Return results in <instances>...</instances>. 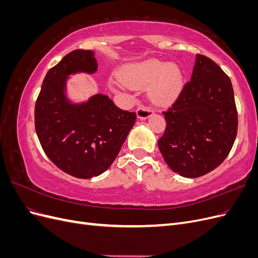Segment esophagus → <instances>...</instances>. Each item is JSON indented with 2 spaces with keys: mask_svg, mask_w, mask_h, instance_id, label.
Segmentation results:
<instances>
[{
  "mask_svg": "<svg viewBox=\"0 0 258 258\" xmlns=\"http://www.w3.org/2000/svg\"><path fill=\"white\" fill-rule=\"evenodd\" d=\"M153 113L154 112L152 110H150V108H146L144 106H139L138 110H137V117H138V119H140V120H145L151 115H153Z\"/></svg>",
  "mask_w": 258,
  "mask_h": 258,
  "instance_id": "esophagus-1",
  "label": "esophagus"
}]
</instances>
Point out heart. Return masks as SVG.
<instances>
[{"mask_svg": "<svg viewBox=\"0 0 258 258\" xmlns=\"http://www.w3.org/2000/svg\"><path fill=\"white\" fill-rule=\"evenodd\" d=\"M119 82H111L113 90L147 87L148 98L153 103L166 106L176 100L182 91L184 76L181 67L175 62H163L150 58L132 62L117 73Z\"/></svg>", "mask_w": 258, "mask_h": 258, "instance_id": "heart-1", "label": "heart"}]
</instances>
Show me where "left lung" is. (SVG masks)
<instances>
[{"mask_svg":"<svg viewBox=\"0 0 258 258\" xmlns=\"http://www.w3.org/2000/svg\"><path fill=\"white\" fill-rule=\"evenodd\" d=\"M165 115L158 147L168 167L199 177L218 167L235 142L238 114L229 77L214 61L196 54L190 82Z\"/></svg>","mask_w":258,"mask_h":258,"instance_id":"8db88e82","label":"left lung"}]
</instances>
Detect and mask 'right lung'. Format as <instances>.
Instances as JSON below:
<instances>
[{"label": "right lung", "instance_id": "obj_1", "mask_svg": "<svg viewBox=\"0 0 258 258\" xmlns=\"http://www.w3.org/2000/svg\"><path fill=\"white\" fill-rule=\"evenodd\" d=\"M95 54L77 49L51 68L34 112L35 131L45 154L63 172L79 178L98 176L111 167L137 117L102 93L83 101L69 97L72 75L97 72Z\"/></svg>", "mask_w": 258, "mask_h": 258}]
</instances>
